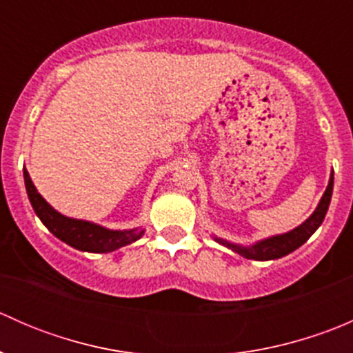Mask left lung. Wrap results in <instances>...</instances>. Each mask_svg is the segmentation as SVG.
Listing matches in <instances>:
<instances>
[{"label": "left lung", "mask_w": 353, "mask_h": 353, "mask_svg": "<svg viewBox=\"0 0 353 353\" xmlns=\"http://www.w3.org/2000/svg\"><path fill=\"white\" fill-rule=\"evenodd\" d=\"M331 193H333V172H331L328 188H326L325 194H323L321 201L316 206L314 213L305 220L304 223H301L299 227H295L294 230L287 234H280V236L268 237V239H263L259 243L252 245H239L229 243L225 239H220L215 237V241L219 244L225 245V248L232 249L234 252L241 254L243 258L248 259H256V261H270V259H279L282 256L290 254L292 251H295L297 248H301L312 234L318 230V227L321 225L323 220H325L326 212H328V206L331 201Z\"/></svg>", "instance_id": "left-lung-1"}]
</instances>
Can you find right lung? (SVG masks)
<instances>
[{
    "instance_id": "add662e5",
    "label": "right lung",
    "mask_w": 353,
    "mask_h": 353,
    "mask_svg": "<svg viewBox=\"0 0 353 353\" xmlns=\"http://www.w3.org/2000/svg\"><path fill=\"white\" fill-rule=\"evenodd\" d=\"M25 188H27L28 199L32 203L35 215L41 219V222L54 234L63 243L70 244L71 248L80 249L87 252H110L116 249L128 245L143 236L145 230L130 229V230H110L97 223L87 222V220L70 219L56 212L41 194L35 190L30 176L23 169Z\"/></svg>"
}]
</instances>
